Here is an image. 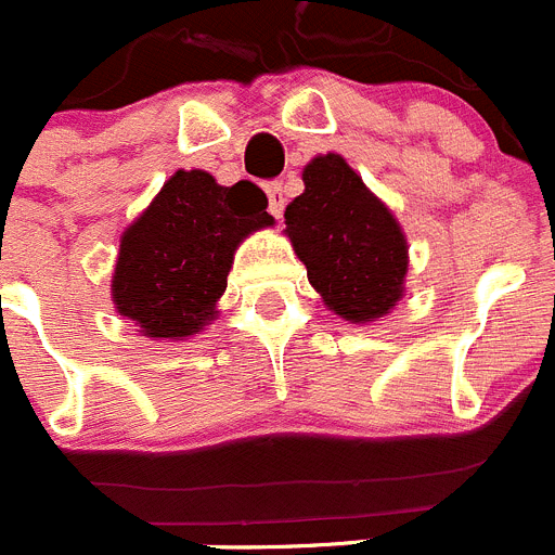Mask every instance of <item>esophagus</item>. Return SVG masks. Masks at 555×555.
I'll return each mask as SVG.
<instances>
[{
    "mask_svg": "<svg viewBox=\"0 0 555 555\" xmlns=\"http://www.w3.org/2000/svg\"><path fill=\"white\" fill-rule=\"evenodd\" d=\"M267 197H269V214L274 219L283 217V208H286V197H283V183H269L267 185Z\"/></svg>",
    "mask_w": 555,
    "mask_h": 555,
    "instance_id": "obj_1",
    "label": "esophagus"
}]
</instances>
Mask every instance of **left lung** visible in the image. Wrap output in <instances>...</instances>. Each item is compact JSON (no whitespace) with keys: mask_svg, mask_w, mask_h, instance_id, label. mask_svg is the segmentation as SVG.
I'll return each mask as SVG.
<instances>
[{"mask_svg":"<svg viewBox=\"0 0 555 555\" xmlns=\"http://www.w3.org/2000/svg\"><path fill=\"white\" fill-rule=\"evenodd\" d=\"M306 191L286 208V235L308 281L347 322H375L405 292L409 244L380 199L336 152L302 169Z\"/></svg>","mask_w":555,"mask_h":555,"instance_id":"left-lung-1","label":"left lung"}]
</instances>
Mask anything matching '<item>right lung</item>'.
<instances>
[{"label":"right lung","mask_w":555,"mask_h":555,"mask_svg":"<svg viewBox=\"0 0 555 555\" xmlns=\"http://www.w3.org/2000/svg\"><path fill=\"white\" fill-rule=\"evenodd\" d=\"M272 222L249 180L219 185L203 169L175 171L121 235L113 306L150 338L194 336L217 320L238 244Z\"/></svg>","instance_id":"add662e5"}]
</instances>
